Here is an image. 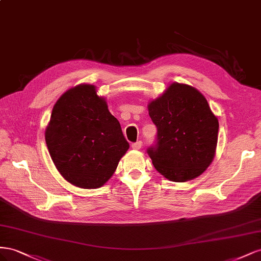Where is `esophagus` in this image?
<instances>
[{
    "instance_id": "esophagus-1",
    "label": "esophagus",
    "mask_w": 261,
    "mask_h": 261,
    "mask_svg": "<svg viewBox=\"0 0 261 261\" xmlns=\"http://www.w3.org/2000/svg\"><path fill=\"white\" fill-rule=\"evenodd\" d=\"M131 146H132L133 150H140L141 146H142V142H141V141H138V142L133 143Z\"/></svg>"
}]
</instances>
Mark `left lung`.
I'll list each match as a JSON object with an SVG mask.
<instances>
[{
    "mask_svg": "<svg viewBox=\"0 0 261 261\" xmlns=\"http://www.w3.org/2000/svg\"><path fill=\"white\" fill-rule=\"evenodd\" d=\"M158 128V145L147 150L158 172L170 181L195 179L212 163L219 120L204 96L188 84H169L147 103Z\"/></svg>",
    "mask_w": 261,
    "mask_h": 261,
    "instance_id": "obj_1",
    "label": "left lung"
}]
</instances>
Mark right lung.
Segmentation results:
<instances>
[{
  "instance_id": "right-lung-1",
  "label": "right lung",
  "mask_w": 261,
  "mask_h": 261,
  "mask_svg": "<svg viewBox=\"0 0 261 261\" xmlns=\"http://www.w3.org/2000/svg\"><path fill=\"white\" fill-rule=\"evenodd\" d=\"M52 162L66 181L83 189L105 185L129 148L106 99L79 84L55 103L44 132Z\"/></svg>"
}]
</instances>
